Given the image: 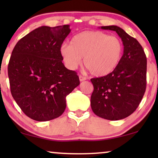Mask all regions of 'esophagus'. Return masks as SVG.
Segmentation results:
<instances>
[{"mask_svg": "<svg viewBox=\"0 0 158 158\" xmlns=\"http://www.w3.org/2000/svg\"><path fill=\"white\" fill-rule=\"evenodd\" d=\"M79 80H80V81H81V82L84 81H85V80H86V77H84V76H82V75H79Z\"/></svg>", "mask_w": 158, "mask_h": 158, "instance_id": "obj_1", "label": "esophagus"}]
</instances>
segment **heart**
<instances>
[{"label": "heart", "instance_id": "heart-1", "mask_svg": "<svg viewBox=\"0 0 158 158\" xmlns=\"http://www.w3.org/2000/svg\"><path fill=\"white\" fill-rule=\"evenodd\" d=\"M60 53L65 66L75 70L82 62L91 75L102 77L113 72L123 54V45L115 36L98 31H85L75 34L70 44H63Z\"/></svg>", "mask_w": 158, "mask_h": 158}]
</instances>
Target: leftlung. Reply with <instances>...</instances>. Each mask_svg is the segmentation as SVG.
Returning <instances> with one entry per match:
<instances>
[{
	"instance_id": "obj_1",
	"label": "left lung",
	"mask_w": 158,
	"mask_h": 158,
	"mask_svg": "<svg viewBox=\"0 0 158 158\" xmlns=\"http://www.w3.org/2000/svg\"><path fill=\"white\" fill-rule=\"evenodd\" d=\"M116 31L122 39L124 53L118 66L106 76L90 79L94 113L105 119L120 120L137 109L146 90L147 58L141 44L117 26L101 27Z\"/></svg>"
}]
</instances>
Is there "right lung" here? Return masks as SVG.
<instances>
[{
  "mask_svg": "<svg viewBox=\"0 0 158 158\" xmlns=\"http://www.w3.org/2000/svg\"><path fill=\"white\" fill-rule=\"evenodd\" d=\"M70 25L33 30L17 42L8 67L10 92L23 113L46 122L61 116L66 96L77 85V73L62 63L60 48Z\"/></svg>",
  "mask_w": 158,
  "mask_h": 158,
  "instance_id": "1",
  "label": "right lung"
}]
</instances>
